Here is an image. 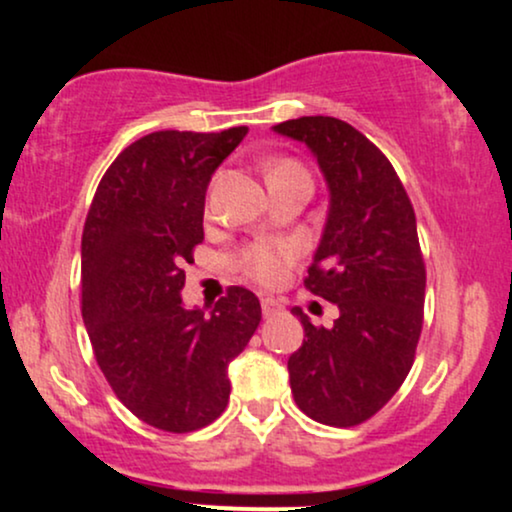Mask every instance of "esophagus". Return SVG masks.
I'll return each mask as SVG.
<instances>
[{
  "label": "esophagus",
  "instance_id": "esophagus-1",
  "mask_svg": "<svg viewBox=\"0 0 512 512\" xmlns=\"http://www.w3.org/2000/svg\"><path fill=\"white\" fill-rule=\"evenodd\" d=\"M281 310H284V305L276 301V298H262V315L264 317L279 315Z\"/></svg>",
  "mask_w": 512,
  "mask_h": 512
}]
</instances>
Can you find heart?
<instances>
[{
  "label": "heart",
  "instance_id": "b5f03b06",
  "mask_svg": "<svg viewBox=\"0 0 512 512\" xmlns=\"http://www.w3.org/2000/svg\"><path fill=\"white\" fill-rule=\"evenodd\" d=\"M291 175H305V178H310L301 163L291 161V158H281V161H274L267 168L269 182L279 178H291ZM296 257L298 252L289 243H250L238 252V267L250 279L260 281V284H279L291 269V264L296 262Z\"/></svg>",
  "mask_w": 512,
  "mask_h": 512
}]
</instances>
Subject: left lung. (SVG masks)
<instances>
[{
  "mask_svg": "<svg viewBox=\"0 0 512 512\" xmlns=\"http://www.w3.org/2000/svg\"><path fill=\"white\" fill-rule=\"evenodd\" d=\"M274 132L308 144L325 173L330 214L303 284L339 308L332 327L293 308L305 339L289 358L291 392L310 419L358 426L402 387L424 327L414 207L387 156L349 122L298 117Z\"/></svg>",
  "mask_w": 512,
  "mask_h": 512,
  "instance_id": "left-lung-1",
  "label": "left lung"
}]
</instances>
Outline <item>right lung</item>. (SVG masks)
Masks as SVG:
<instances>
[{
	"mask_svg": "<svg viewBox=\"0 0 512 512\" xmlns=\"http://www.w3.org/2000/svg\"><path fill=\"white\" fill-rule=\"evenodd\" d=\"M248 127L163 129L105 170L81 236V315L105 380L144 424L190 433L223 414L228 363L262 320L257 296L231 286L211 313L187 310L185 264L204 240V195Z\"/></svg>",
	"mask_w": 512,
	"mask_h": 512,
	"instance_id": "add662e5",
	"label": "right lung"
}]
</instances>
